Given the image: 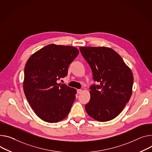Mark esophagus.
Masks as SVG:
<instances>
[{
	"label": "esophagus",
	"mask_w": 152,
	"mask_h": 152,
	"mask_svg": "<svg viewBox=\"0 0 152 152\" xmlns=\"http://www.w3.org/2000/svg\"><path fill=\"white\" fill-rule=\"evenodd\" d=\"M82 92V90H81V89H78V90H77V93L78 94H80Z\"/></svg>",
	"instance_id": "1"
}]
</instances>
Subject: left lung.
<instances>
[{
    "instance_id": "1",
    "label": "left lung",
    "mask_w": 152,
    "mask_h": 152,
    "mask_svg": "<svg viewBox=\"0 0 152 152\" xmlns=\"http://www.w3.org/2000/svg\"><path fill=\"white\" fill-rule=\"evenodd\" d=\"M79 49L91 69L93 80L99 84L90 87V100L85 106L86 112L96 121L112 120L130 100L133 84L132 72L112 48L80 47Z\"/></svg>"
}]
</instances>
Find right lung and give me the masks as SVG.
Wrapping results in <instances>:
<instances>
[{"label":"right lung","mask_w":152,"mask_h":152,"mask_svg":"<svg viewBox=\"0 0 152 152\" xmlns=\"http://www.w3.org/2000/svg\"><path fill=\"white\" fill-rule=\"evenodd\" d=\"M79 50L72 46L50 44L27 61L23 87L26 98L42 120L58 122L65 118L76 99V90L58 80L67 76L68 68Z\"/></svg>","instance_id":"add662e5"}]
</instances>
